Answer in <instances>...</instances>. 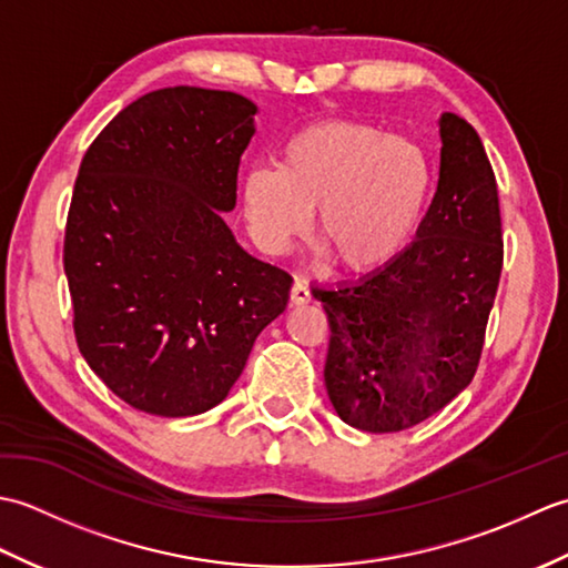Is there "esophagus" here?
Listing matches in <instances>:
<instances>
[{"label": "esophagus", "mask_w": 568, "mask_h": 568, "mask_svg": "<svg viewBox=\"0 0 568 568\" xmlns=\"http://www.w3.org/2000/svg\"><path fill=\"white\" fill-rule=\"evenodd\" d=\"M291 300L293 305H307L312 300V293H310V285L307 281H303V277H297V281L293 283V291H291Z\"/></svg>", "instance_id": "esophagus-1"}]
</instances>
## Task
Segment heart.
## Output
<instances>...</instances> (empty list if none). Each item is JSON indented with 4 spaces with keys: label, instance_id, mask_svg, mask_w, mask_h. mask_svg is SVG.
<instances>
[{
    "label": "heart",
    "instance_id": "1",
    "mask_svg": "<svg viewBox=\"0 0 568 568\" xmlns=\"http://www.w3.org/2000/svg\"><path fill=\"white\" fill-rule=\"evenodd\" d=\"M432 165L413 141L358 122H317L283 143L277 168H251L241 185L256 244L283 253L317 210V236L348 271L400 253L425 214Z\"/></svg>",
    "mask_w": 568,
    "mask_h": 568
}]
</instances>
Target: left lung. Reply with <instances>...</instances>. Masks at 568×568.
<instances>
[{"label": "left lung", "instance_id": "obj_1", "mask_svg": "<svg viewBox=\"0 0 568 568\" xmlns=\"http://www.w3.org/2000/svg\"><path fill=\"white\" fill-rule=\"evenodd\" d=\"M439 183L413 244L354 283L312 287L329 320L324 383L346 425H419L474 381L503 271L498 185L476 129L444 112Z\"/></svg>", "mask_w": 568, "mask_h": 568}]
</instances>
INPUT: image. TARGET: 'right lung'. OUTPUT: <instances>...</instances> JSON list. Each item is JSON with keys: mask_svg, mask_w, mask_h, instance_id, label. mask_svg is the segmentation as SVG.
Instances as JSON below:
<instances>
[{"mask_svg": "<svg viewBox=\"0 0 568 568\" xmlns=\"http://www.w3.org/2000/svg\"><path fill=\"white\" fill-rule=\"evenodd\" d=\"M256 112L236 92L155 90L80 163L63 246L72 327L90 368L141 413L220 405L291 297V273L241 248L222 216Z\"/></svg>", "mask_w": 568, "mask_h": 568, "instance_id": "1", "label": "right lung"}]
</instances>
